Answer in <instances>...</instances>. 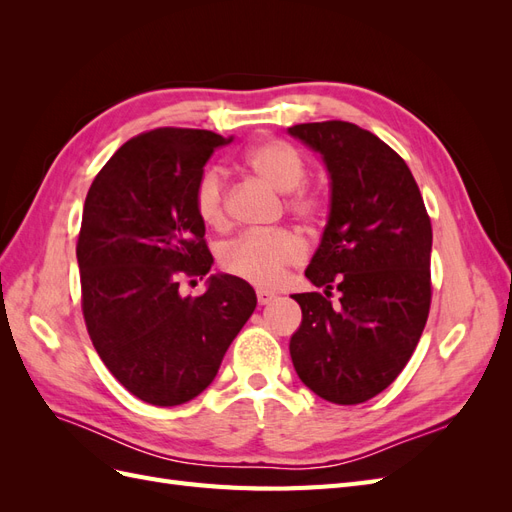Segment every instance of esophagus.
<instances>
[{"label": "esophagus", "mask_w": 512, "mask_h": 512, "mask_svg": "<svg viewBox=\"0 0 512 512\" xmlns=\"http://www.w3.org/2000/svg\"><path fill=\"white\" fill-rule=\"evenodd\" d=\"M275 297L277 294L275 292H271V290H256V299H258V305H269V303H273L275 301Z\"/></svg>", "instance_id": "1"}]
</instances>
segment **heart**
<instances>
[{"mask_svg":"<svg viewBox=\"0 0 512 512\" xmlns=\"http://www.w3.org/2000/svg\"><path fill=\"white\" fill-rule=\"evenodd\" d=\"M245 168L273 190L286 194V209L301 220H314L322 211V196L305 188L307 162L290 143L267 138L245 151ZM194 209L207 228L228 226L226 183L220 170L207 168L194 188ZM305 243L290 230L243 235L222 247L220 265L226 273L254 286H273L288 267L305 260Z\"/></svg>","mask_w":512,"mask_h":512,"instance_id":"b5f03b06","label":"heart"}]
</instances>
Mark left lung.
Wrapping results in <instances>:
<instances>
[{"mask_svg":"<svg viewBox=\"0 0 512 512\" xmlns=\"http://www.w3.org/2000/svg\"><path fill=\"white\" fill-rule=\"evenodd\" d=\"M288 132L331 177L329 222L305 269L324 292L292 294L303 312L292 365L318 397L363 404L401 374L425 329L431 220L408 164L376 134L337 119Z\"/></svg>","mask_w":512,"mask_h":512,"instance_id":"obj_1","label":"left lung"}]
</instances>
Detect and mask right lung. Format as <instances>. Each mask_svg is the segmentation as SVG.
Instances as JSON below:
<instances>
[{
  "mask_svg": "<svg viewBox=\"0 0 512 512\" xmlns=\"http://www.w3.org/2000/svg\"><path fill=\"white\" fill-rule=\"evenodd\" d=\"M209 130L158 128L121 145L87 192L76 243L87 333L108 371L151 406H179L213 382L254 314L256 292L235 275H211L200 297L181 277L213 265L194 188L211 153Z\"/></svg>",
  "mask_w": 512,
  "mask_h": 512,
  "instance_id": "add662e5",
  "label": "right lung"
}]
</instances>
